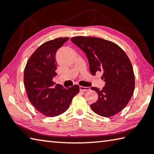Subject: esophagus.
Masks as SVG:
<instances>
[{"mask_svg": "<svg viewBox=\"0 0 154 154\" xmlns=\"http://www.w3.org/2000/svg\"><path fill=\"white\" fill-rule=\"evenodd\" d=\"M79 89L81 91H83V92H86V91H89L90 88L89 87H83V86H80Z\"/></svg>", "mask_w": 154, "mask_h": 154, "instance_id": "1", "label": "esophagus"}]
</instances>
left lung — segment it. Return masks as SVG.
I'll use <instances>...</instances> for the list:
<instances>
[{
  "label": "left lung",
  "instance_id": "obj_1",
  "mask_svg": "<svg viewBox=\"0 0 154 154\" xmlns=\"http://www.w3.org/2000/svg\"><path fill=\"white\" fill-rule=\"evenodd\" d=\"M71 41L82 49L89 62L91 74L103 72L105 87L100 90L92 87L98 95L92 110L109 118L125 108L133 94L135 81L132 66L124 51L117 44L92 36H75Z\"/></svg>",
  "mask_w": 154,
  "mask_h": 154
}]
</instances>
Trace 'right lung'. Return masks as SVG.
<instances>
[{"instance_id": "obj_1", "label": "right lung", "mask_w": 154, "mask_h": 154, "mask_svg": "<svg viewBox=\"0 0 154 154\" xmlns=\"http://www.w3.org/2000/svg\"><path fill=\"white\" fill-rule=\"evenodd\" d=\"M68 40L69 37H60L44 43L31 55L24 69L28 98L36 110L47 117L63 113L79 92L78 85L68 88L60 84L54 86L53 78L57 75L56 51Z\"/></svg>"}]
</instances>
